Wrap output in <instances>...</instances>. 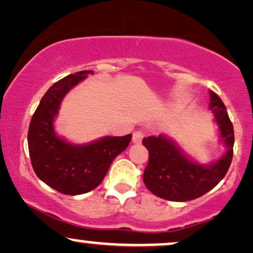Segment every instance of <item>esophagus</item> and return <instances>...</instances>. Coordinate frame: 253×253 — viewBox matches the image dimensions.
<instances>
[{
  "mask_svg": "<svg viewBox=\"0 0 253 253\" xmlns=\"http://www.w3.org/2000/svg\"><path fill=\"white\" fill-rule=\"evenodd\" d=\"M143 136H145V133H143L142 130H135V132L133 133V137H132L133 142L134 143H140L142 141Z\"/></svg>",
  "mask_w": 253,
  "mask_h": 253,
  "instance_id": "34e87169",
  "label": "esophagus"
}]
</instances>
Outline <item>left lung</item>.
Instances as JSON below:
<instances>
[{
	"label": "left lung",
	"instance_id": "1",
	"mask_svg": "<svg viewBox=\"0 0 253 253\" xmlns=\"http://www.w3.org/2000/svg\"><path fill=\"white\" fill-rule=\"evenodd\" d=\"M211 108L220 128V136L228 152L215 164L203 166L190 161L166 137L148 136L142 140L148 149V165L143 171V182L155 196L175 202L195 200L215 188L229 170L233 155L235 133L225 105L210 91Z\"/></svg>",
	"mask_w": 253,
	"mask_h": 253
}]
</instances>
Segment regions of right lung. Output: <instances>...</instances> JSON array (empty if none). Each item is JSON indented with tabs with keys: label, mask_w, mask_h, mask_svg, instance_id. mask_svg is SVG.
Masks as SVG:
<instances>
[{
	"label": "right lung",
	"mask_w": 253,
	"mask_h": 253,
	"mask_svg": "<svg viewBox=\"0 0 253 253\" xmlns=\"http://www.w3.org/2000/svg\"><path fill=\"white\" fill-rule=\"evenodd\" d=\"M88 73L91 70L79 71L55 83L42 98L29 125V154L35 172L44 183L65 195H81L97 188L132 139V134L106 136L86 146H73L53 132V118L63 97Z\"/></svg>",
	"instance_id": "obj_1"
}]
</instances>
